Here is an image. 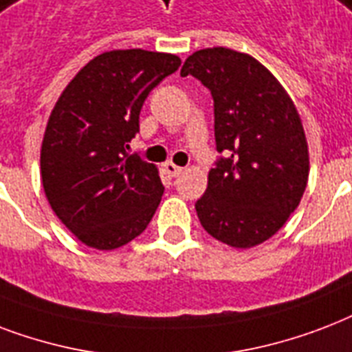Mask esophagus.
I'll return each instance as SVG.
<instances>
[{
    "instance_id": "34e87169",
    "label": "esophagus",
    "mask_w": 352,
    "mask_h": 352,
    "mask_svg": "<svg viewBox=\"0 0 352 352\" xmlns=\"http://www.w3.org/2000/svg\"><path fill=\"white\" fill-rule=\"evenodd\" d=\"M165 168H167V173L170 174L173 178H176V176H179V174L184 173V167H178V165H174V163H170V162L165 165Z\"/></svg>"
}]
</instances>
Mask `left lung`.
Listing matches in <instances>:
<instances>
[{
  "instance_id": "obj_1",
  "label": "left lung",
  "mask_w": 352,
  "mask_h": 352,
  "mask_svg": "<svg viewBox=\"0 0 352 352\" xmlns=\"http://www.w3.org/2000/svg\"><path fill=\"white\" fill-rule=\"evenodd\" d=\"M213 97L219 156L196 201L204 230L233 248L268 241L296 211L309 179V146L292 99L250 54L226 47L196 51L182 77Z\"/></svg>"
}]
</instances>
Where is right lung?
Segmentation results:
<instances>
[{
  "mask_svg": "<svg viewBox=\"0 0 352 352\" xmlns=\"http://www.w3.org/2000/svg\"><path fill=\"white\" fill-rule=\"evenodd\" d=\"M179 64L176 54L108 51L84 65L54 104L40 154L43 190L86 246H124L156 213L162 178L152 163L128 152V143L148 94Z\"/></svg>",
  "mask_w": 352,
  "mask_h": 352,
  "instance_id": "1",
  "label": "right lung"
}]
</instances>
